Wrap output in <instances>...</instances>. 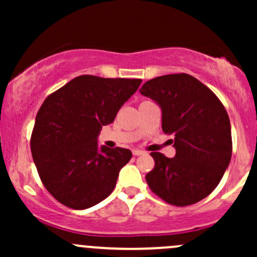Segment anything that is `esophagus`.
<instances>
[{"instance_id":"1","label":"esophagus","mask_w":257,"mask_h":257,"mask_svg":"<svg viewBox=\"0 0 257 257\" xmlns=\"http://www.w3.org/2000/svg\"><path fill=\"white\" fill-rule=\"evenodd\" d=\"M132 152H133V155H134V156H141V155H144V153H145L144 151H141V150H138V149H134Z\"/></svg>"}]
</instances>
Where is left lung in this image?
Listing matches in <instances>:
<instances>
[{
  "label": "left lung",
  "mask_w": 257,
  "mask_h": 257,
  "mask_svg": "<svg viewBox=\"0 0 257 257\" xmlns=\"http://www.w3.org/2000/svg\"><path fill=\"white\" fill-rule=\"evenodd\" d=\"M140 93L162 108V129L173 134L176 155L152 152L146 181L176 206L192 205L215 190L232 156L231 123L220 99L193 76L173 73L145 82Z\"/></svg>",
  "instance_id": "8db88e82"
}]
</instances>
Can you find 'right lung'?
<instances>
[{
    "label": "right lung",
    "instance_id": "1",
    "mask_svg": "<svg viewBox=\"0 0 257 257\" xmlns=\"http://www.w3.org/2000/svg\"><path fill=\"white\" fill-rule=\"evenodd\" d=\"M140 84L141 79L82 75L44 100L30 145L41 181L59 203L82 210L113 191L132 152L99 150L96 139Z\"/></svg>",
    "mask_w": 257,
    "mask_h": 257
}]
</instances>
